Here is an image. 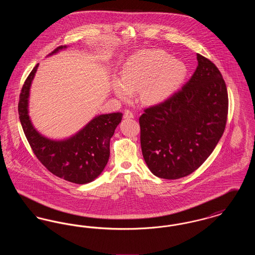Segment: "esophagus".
<instances>
[{
    "label": "esophagus",
    "instance_id": "esophagus-1",
    "mask_svg": "<svg viewBox=\"0 0 255 255\" xmlns=\"http://www.w3.org/2000/svg\"><path fill=\"white\" fill-rule=\"evenodd\" d=\"M133 114L130 110H125L124 112V119H133Z\"/></svg>",
    "mask_w": 255,
    "mask_h": 255
}]
</instances>
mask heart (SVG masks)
Returning a JSON list of instances; mask_svg holds the SVG:
<instances>
[{"label":"heart","mask_w":255,"mask_h":255,"mask_svg":"<svg viewBox=\"0 0 255 255\" xmlns=\"http://www.w3.org/2000/svg\"><path fill=\"white\" fill-rule=\"evenodd\" d=\"M186 65L162 50H143L132 55L122 67L121 78H114L112 89L122 100L138 91L142 102L150 105L168 99L184 82Z\"/></svg>","instance_id":"obj_1"}]
</instances>
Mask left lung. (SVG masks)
Wrapping results in <instances>:
<instances>
[{
  "label": "left lung",
  "mask_w": 255,
  "mask_h": 255,
  "mask_svg": "<svg viewBox=\"0 0 255 255\" xmlns=\"http://www.w3.org/2000/svg\"><path fill=\"white\" fill-rule=\"evenodd\" d=\"M191 78L139 118L142 155L158 178L177 180L198 169L222 137L229 97L218 68L197 53Z\"/></svg>",
  "instance_id": "obj_1"
}]
</instances>
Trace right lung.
Segmentation results:
<instances>
[{"label": "right lung", "instance_id": "obj_1", "mask_svg": "<svg viewBox=\"0 0 255 255\" xmlns=\"http://www.w3.org/2000/svg\"><path fill=\"white\" fill-rule=\"evenodd\" d=\"M67 46H60L53 55ZM39 64L24 81L18 104L19 119L33 153L53 175L65 181L84 184L102 173L110 157V139L122 122V113L99 115L76 133L64 139H52L39 133L28 115V100L32 80Z\"/></svg>", "mask_w": 255, "mask_h": 255}]
</instances>
